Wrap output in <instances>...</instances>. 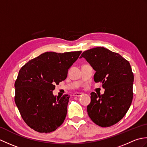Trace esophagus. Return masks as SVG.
<instances>
[{
  "label": "esophagus",
  "instance_id": "1",
  "mask_svg": "<svg viewBox=\"0 0 147 147\" xmlns=\"http://www.w3.org/2000/svg\"><path fill=\"white\" fill-rule=\"evenodd\" d=\"M83 94V93H81V92H76V93H74V94H73V96H81Z\"/></svg>",
  "mask_w": 147,
  "mask_h": 147
}]
</instances>
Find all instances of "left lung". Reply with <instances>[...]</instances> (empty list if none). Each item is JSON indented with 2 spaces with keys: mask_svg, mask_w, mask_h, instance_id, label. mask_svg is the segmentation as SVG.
I'll return each instance as SVG.
<instances>
[{
  "mask_svg": "<svg viewBox=\"0 0 147 147\" xmlns=\"http://www.w3.org/2000/svg\"><path fill=\"white\" fill-rule=\"evenodd\" d=\"M96 72L95 82H100L104 94L91 93L87 112L93 123L109 127L123 118L131 104L134 76L129 62L117 53L104 47L91 49L82 53Z\"/></svg>",
  "mask_w": 147,
  "mask_h": 147,
  "instance_id": "left-lung-1",
  "label": "left lung"
}]
</instances>
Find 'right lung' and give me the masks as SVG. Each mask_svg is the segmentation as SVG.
I'll use <instances>...</instances> for the list:
<instances>
[{"label":"right lung","instance_id":"right-lung-1","mask_svg":"<svg viewBox=\"0 0 147 147\" xmlns=\"http://www.w3.org/2000/svg\"><path fill=\"white\" fill-rule=\"evenodd\" d=\"M82 51L47 52L29 61L19 71L14 100L24 121L39 133L54 131L63 123L69 95L57 97L55 84L67 78L68 69Z\"/></svg>","mask_w":147,"mask_h":147}]
</instances>
